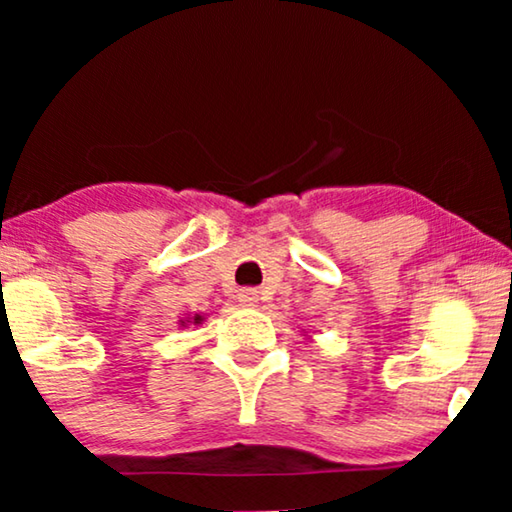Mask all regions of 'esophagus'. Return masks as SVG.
Wrapping results in <instances>:
<instances>
[{
  "mask_svg": "<svg viewBox=\"0 0 512 512\" xmlns=\"http://www.w3.org/2000/svg\"><path fill=\"white\" fill-rule=\"evenodd\" d=\"M237 300L244 307H254L258 303V291L256 289H240V293H237Z\"/></svg>",
  "mask_w": 512,
  "mask_h": 512,
  "instance_id": "1",
  "label": "esophagus"
}]
</instances>
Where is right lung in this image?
<instances>
[{
    "mask_svg": "<svg viewBox=\"0 0 512 512\" xmlns=\"http://www.w3.org/2000/svg\"><path fill=\"white\" fill-rule=\"evenodd\" d=\"M202 321H205V317H202V314H195V317L179 319V324H181V326H188V324H202Z\"/></svg>",
    "mask_w": 512,
    "mask_h": 512,
    "instance_id": "add662e5",
    "label": "right lung"
}]
</instances>
